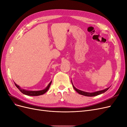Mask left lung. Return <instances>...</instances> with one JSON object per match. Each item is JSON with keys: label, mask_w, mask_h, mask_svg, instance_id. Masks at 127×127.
<instances>
[{"label": "left lung", "mask_w": 127, "mask_h": 127, "mask_svg": "<svg viewBox=\"0 0 127 127\" xmlns=\"http://www.w3.org/2000/svg\"><path fill=\"white\" fill-rule=\"evenodd\" d=\"M72 84L74 89H75L78 94H79L80 95H85V96H88V97H93V96H95V95H100L101 94H103L104 93H105L106 91H107L109 89V88H107L104 90L94 92V93H87V92H85V91H81V90H80L77 89L76 87L73 86L72 83Z\"/></svg>", "instance_id": "1"}]
</instances>
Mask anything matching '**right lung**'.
Instances as JSON below:
<instances>
[{"label":"right lung","mask_w":127,"mask_h":127,"mask_svg":"<svg viewBox=\"0 0 127 127\" xmlns=\"http://www.w3.org/2000/svg\"><path fill=\"white\" fill-rule=\"evenodd\" d=\"M51 81H50V82L49 84V85H48V86L46 87V88L42 90H39V91H30V90H26L25 89H23L21 88L20 87L17 85V84H15V86L17 87V88H18L20 92H21L22 93L24 94V95H30V96H37V95H42L43 94H44L45 93H46V92L48 90V89H49V87L51 84Z\"/></svg>","instance_id":"obj_1"}]
</instances>
